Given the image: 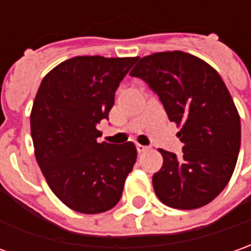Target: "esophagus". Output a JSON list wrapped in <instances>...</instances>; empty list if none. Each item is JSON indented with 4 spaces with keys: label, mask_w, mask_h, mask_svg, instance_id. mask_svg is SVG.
<instances>
[{
    "label": "esophagus",
    "mask_w": 251,
    "mask_h": 251,
    "mask_svg": "<svg viewBox=\"0 0 251 251\" xmlns=\"http://www.w3.org/2000/svg\"><path fill=\"white\" fill-rule=\"evenodd\" d=\"M136 148H137V152L139 154H143V152H146L148 148L144 147V146H141V144H136Z\"/></svg>",
    "instance_id": "1"
}]
</instances>
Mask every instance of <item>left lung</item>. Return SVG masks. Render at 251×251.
Returning a JSON list of instances; mask_svg holds the SVG:
<instances>
[{
  "label": "left lung",
  "instance_id": "1",
  "mask_svg": "<svg viewBox=\"0 0 251 251\" xmlns=\"http://www.w3.org/2000/svg\"><path fill=\"white\" fill-rule=\"evenodd\" d=\"M130 75L159 96L169 119L180 126L183 154L159 150L163 165L152 176L166 206L191 210L211 202L232 176L240 148V118L220 74L181 50L141 57Z\"/></svg>",
  "mask_w": 251,
  "mask_h": 251
}]
</instances>
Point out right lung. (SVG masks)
<instances>
[{"label": "right lung", "mask_w": 251, "mask_h": 251, "mask_svg": "<svg viewBox=\"0 0 251 251\" xmlns=\"http://www.w3.org/2000/svg\"><path fill=\"white\" fill-rule=\"evenodd\" d=\"M137 57L76 56L44 76L32 104L31 137L48 185L63 203L83 214L112 209L122 197L137 150L99 143L119 82Z\"/></svg>", "instance_id": "add662e5"}]
</instances>
